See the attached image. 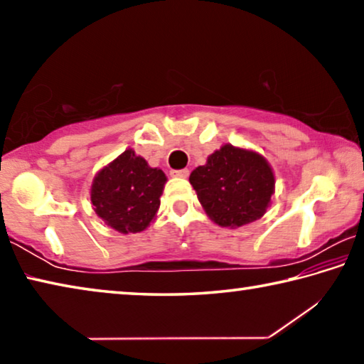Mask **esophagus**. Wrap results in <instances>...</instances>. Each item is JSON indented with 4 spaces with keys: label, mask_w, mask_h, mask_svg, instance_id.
Returning a JSON list of instances; mask_svg holds the SVG:
<instances>
[{
    "label": "esophagus",
    "mask_w": 364,
    "mask_h": 364,
    "mask_svg": "<svg viewBox=\"0 0 364 364\" xmlns=\"http://www.w3.org/2000/svg\"><path fill=\"white\" fill-rule=\"evenodd\" d=\"M171 176H176V178H188V176H189V170H188V168L171 170Z\"/></svg>",
    "instance_id": "obj_1"
}]
</instances>
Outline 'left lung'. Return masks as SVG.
<instances>
[{"instance_id":"1","label":"left lung","mask_w":364,"mask_h":364,"mask_svg":"<svg viewBox=\"0 0 364 364\" xmlns=\"http://www.w3.org/2000/svg\"><path fill=\"white\" fill-rule=\"evenodd\" d=\"M189 183L213 223L239 228L262 218L274 194V171L262 154L223 144L193 170Z\"/></svg>"}]
</instances>
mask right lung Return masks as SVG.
I'll list each match as a JSON object with an SVG mask.
<instances>
[{"label":"right lung","instance_id":"right-lung-1","mask_svg":"<svg viewBox=\"0 0 364 364\" xmlns=\"http://www.w3.org/2000/svg\"><path fill=\"white\" fill-rule=\"evenodd\" d=\"M167 176L128 147L97 171L90 196L104 225L122 234L141 232L160 207Z\"/></svg>","mask_w":364,"mask_h":364}]
</instances>
